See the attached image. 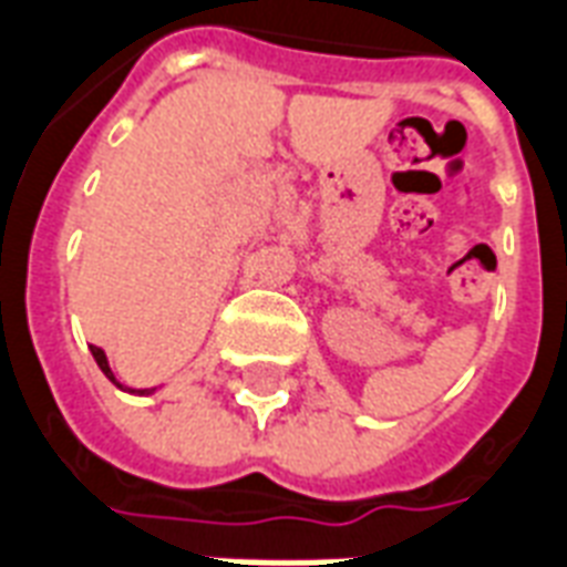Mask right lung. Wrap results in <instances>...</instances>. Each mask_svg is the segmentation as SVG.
I'll return each instance as SVG.
<instances>
[{"label":"right lung","instance_id":"obj_1","mask_svg":"<svg viewBox=\"0 0 567 567\" xmlns=\"http://www.w3.org/2000/svg\"><path fill=\"white\" fill-rule=\"evenodd\" d=\"M90 351H92V358H95V363H99V369H102L104 375H107V379H111V381H116V379H113L111 367H107V358H104V351H102V348L90 346ZM137 393H150V390H137Z\"/></svg>","mask_w":567,"mask_h":567}]
</instances>
